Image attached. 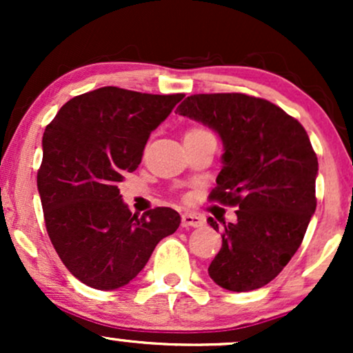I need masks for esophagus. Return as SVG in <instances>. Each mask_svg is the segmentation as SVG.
Wrapping results in <instances>:
<instances>
[{
  "label": "esophagus",
  "mask_w": 353,
  "mask_h": 353,
  "mask_svg": "<svg viewBox=\"0 0 353 353\" xmlns=\"http://www.w3.org/2000/svg\"><path fill=\"white\" fill-rule=\"evenodd\" d=\"M202 224H204V217L197 216V214H190V212L182 214V219H181L182 228H199Z\"/></svg>",
  "instance_id": "34e87169"
}]
</instances>
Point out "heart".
<instances>
[{
  "mask_svg": "<svg viewBox=\"0 0 353 353\" xmlns=\"http://www.w3.org/2000/svg\"><path fill=\"white\" fill-rule=\"evenodd\" d=\"M197 132H208V131L202 128H194V129H190V131H188V134H197Z\"/></svg>",
  "mask_w": 353,
  "mask_h": 353,
  "instance_id": "heart-1",
  "label": "heart"
}]
</instances>
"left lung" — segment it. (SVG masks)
I'll use <instances>...</instances> for the list:
<instances>
[{"label": "left lung", "mask_w": 353, "mask_h": 353, "mask_svg": "<svg viewBox=\"0 0 353 353\" xmlns=\"http://www.w3.org/2000/svg\"><path fill=\"white\" fill-rule=\"evenodd\" d=\"M177 114L209 125L224 144L209 199L236 205L209 275L222 289L249 292L281 274L301 247L317 208L319 163L303 125L270 101L241 94H192ZM208 222L219 230L212 217Z\"/></svg>", "instance_id": "left-lung-1"}]
</instances>
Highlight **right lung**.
<instances>
[{"label":"right lung","instance_id":"add662e5","mask_svg":"<svg viewBox=\"0 0 353 353\" xmlns=\"http://www.w3.org/2000/svg\"><path fill=\"white\" fill-rule=\"evenodd\" d=\"M182 98L99 88L68 101L46 125L38 190L48 236L68 270L92 289L131 282L179 228L171 208L132 214L117 185Z\"/></svg>","mask_w":353,"mask_h":353}]
</instances>
